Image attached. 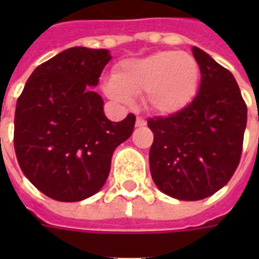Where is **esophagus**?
Instances as JSON below:
<instances>
[{
    "label": "esophagus",
    "mask_w": 259,
    "mask_h": 259,
    "mask_svg": "<svg viewBox=\"0 0 259 259\" xmlns=\"http://www.w3.org/2000/svg\"><path fill=\"white\" fill-rule=\"evenodd\" d=\"M147 120L144 118H141V116H137L136 118V126L137 127H143V126H146Z\"/></svg>",
    "instance_id": "1"
}]
</instances>
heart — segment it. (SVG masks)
I'll list each match as a JSON object with an SVG mask.
<instances>
[{"label": "heart", "mask_w": 259, "mask_h": 259, "mask_svg": "<svg viewBox=\"0 0 259 259\" xmlns=\"http://www.w3.org/2000/svg\"><path fill=\"white\" fill-rule=\"evenodd\" d=\"M200 66L185 51H157L141 58L124 59L102 89L111 100L129 104L143 93L144 107L158 115H170L186 108L197 94Z\"/></svg>", "instance_id": "b5f03b06"}]
</instances>
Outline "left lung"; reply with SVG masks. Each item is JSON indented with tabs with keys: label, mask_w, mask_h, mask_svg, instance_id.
Masks as SVG:
<instances>
[{
	"label": "left lung",
	"mask_w": 259,
	"mask_h": 259,
	"mask_svg": "<svg viewBox=\"0 0 259 259\" xmlns=\"http://www.w3.org/2000/svg\"><path fill=\"white\" fill-rule=\"evenodd\" d=\"M200 91L179 112L148 120L154 133L150 170L163 194L197 201L221 190L241 157L247 107L228 69L198 47Z\"/></svg>",
	"instance_id": "left-lung-1"
}]
</instances>
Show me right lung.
Masks as SVG:
<instances>
[{
  "instance_id": "obj_1",
  "label": "right lung",
  "mask_w": 259,
  "mask_h": 259,
  "mask_svg": "<svg viewBox=\"0 0 259 259\" xmlns=\"http://www.w3.org/2000/svg\"><path fill=\"white\" fill-rule=\"evenodd\" d=\"M111 58L104 48H68L37 66L18 98V162L31 185L53 200L74 202L98 193L115 148L133 133L135 115L109 120L93 89Z\"/></svg>"
}]
</instances>
